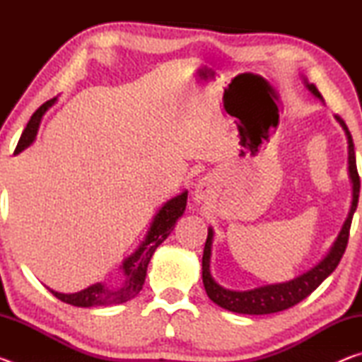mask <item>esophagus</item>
<instances>
[{
	"mask_svg": "<svg viewBox=\"0 0 362 362\" xmlns=\"http://www.w3.org/2000/svg\"><path fill=\"white\" fill-rule=\"evenodd\" d=\"M216 192H217L216 177L211 175V174L201 177L198 183H196L194 192H193L194 203H198V204L209 203L214 196H216Z\"/></svg>",
	"mask_w": 362,
	"mask_h": 362,
	"instance_id": "34e87169",
	"label": "esophagus"
}]
</instances>
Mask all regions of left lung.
Masks as SVG:
<instances>
[{
  "label": "left lung",
  "mask_w": 362,
  "mask_h": 362,
  "mask_svg": "<svg viewBox=\"0 0 362 362\" xmlns=\"http://www.w3.org/2000/svg\"><path fill=\"white\" fill-rule=\"evenodd\" d=\"M305 88L313 94L316 99L322 100V95L320 90L316 89L315 84L308 83V79L303 78ZM341 129L345 131V136L348 140V177L351 180V206L348 211V216L343 222L341 228L337 235L332 246L327 250V254L316 263L313 268H310L308 272L298 274L297 278L286 283H276V284H267L255 287V289L249 291H231L225 289L220 286L211 274V255H212V241H214V230L212 226L207 228V240L204 246L203 254V284L207 297H209L214 303H217L222 308L233 311V313L240 315H269V313H278L291 308V306L302 302L313 292L317 286H320L324 279H326L330 273L334 272L339 265L343 252H345L346 244H348V235H350V226L351 220L354 216V211L358 207L359 199V188L361 180L356 169V158H354V144L351 139V134L348 131V127L343 119L337 118Z\"/></svg>",
  "instance_id": "1"
}]
</instances>
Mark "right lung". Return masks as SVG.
Wrapping results in <instances>:
<instances>
[{"label": "right lung", "mask_w": 362, "mask_h": 362, "mask_svg": "<svg viewBox=\"0 0 362 362\" xmlns=\"http://www.w3.org/2000/svg\"><path fill=\"white\" fill-rule=\"evenodd\" d=\"M56 102L57 99L47 100L33 113L25 127V131L22 132L14 155H19V153L28 148V146L35 142L42 116L46 115L47 110ZM187 198L188 192L183 189L182 193L174 196V198H170L159 207V211L151 220L150 228L146 231L144 241L140 243L139 247L134 250L129 257H126L121 263L119 268L122 272V284L119 287H108L103 283H95L93 286H89L88 289H83L75 293H62L49 289V287L47 289L59 300H62V302L70 303L73 306H83V308H89V306L118 305L134 298L140 291H142V286L146 276V268H148V263L153 254H155L159 244L166 241L170 231L174 230L177 220H179L183 216V212H185Z\"/></svg>", "instance_id": "obj_1"}]
</instances>
